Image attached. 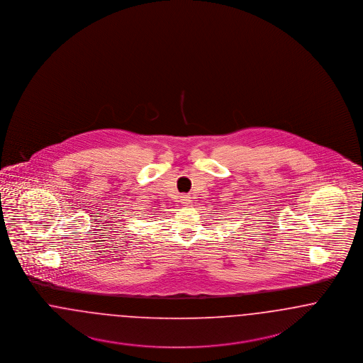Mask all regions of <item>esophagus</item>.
I'll list each match as a JSON object with an SVG mask.
<instances>
[{"instance_id": "1", "label": "esophagus", "mask_w": 363, "mask_h": 363, "mask_svg": "<svg viewBox=\"0 0 363 363\" xmlns=\"http://www.w3.org/2000/svg\"><path fill=\"white\" fill-rule=\"evenodd\" d=\"M180 202L184 206L189 205V202H191V196L189 195H182L180 196Z\"/></svg>"}]
</instances>
